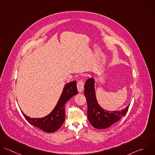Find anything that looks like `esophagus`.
<instances>
[{
    "mask_svg": "<svg viewBox=\"0 0 155 155\" xmlns=\"http://www.w3.org/2000/svg\"><path fill=\"white\" fill-rule=\"evenodd\" d=\"M78 92H83L84 91V83L83 81H79L77 85Z\"/></svg>",
    "mask_w": 155,
    "mask_h": 155,
    "instance_id": "1",
    "label": "esophagus"
}]
</instances>
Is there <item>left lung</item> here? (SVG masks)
Wrapping results in <instances>:
<instances>
[{
    "label": "left lung",
    "mask_w": 155,
    "mask_h": 155,
    "mask_svg": "<svg viewBox=\"0 0 155 155\" xmlns=\"http://www.w3.org/2000/svg\"><path fill=\"white\" fill-rule=\"evenodd\" d=\"M94 81L95 79L93 77L90 78L84 85V93L87 103V117L94 127L98 129H107L125 115L129 105L120 111H111L102 108L96 98Z\"/></svg>",
    "instance_id": "obj_1"
}]
</instances>
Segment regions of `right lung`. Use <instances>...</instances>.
<instances>
[{
	"instance_id": "obj_1",
	"label": "right lung",
	"mask_w": 155,
	"mask_h": 155,
	"mask_svg": "<svg viewBox=\"0 0 155 155\" xmlns=\"http://www.w3.org/2000/svg\"><path fill=\"white\" fill-rule=\"evenodd\" d=\"M77 93L76 81H73L64 85L56 105L47 116L41 118H31L21 111L26 119L31 125L47 133L54 132L62 126L64 121L65 104Z\"/></svg>"
}]
</instances>
